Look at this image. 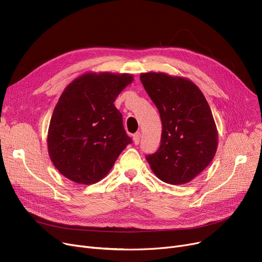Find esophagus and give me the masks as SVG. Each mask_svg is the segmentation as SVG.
<instances>
[{
	"instance_id": "esophagus-1",
	"label": "esophagus",
	"mask_w": 262,
	"mask_h": 262,
	"mask_svg": "<svg viewBox=\"0 0 262 262\" xmlns=\"http://www.w3.org/2000/svg\"><path fill=\"white\" fill-rule=\"evenodd\" d=\"M140 137H141V134L140 133H136L134 136H133V142L135 145L139 144L140 142Z\"/></svg>"
}]
</instances>
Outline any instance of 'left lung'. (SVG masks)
I'll return each instance as SVG.
<instances>
[{
	"label": "left lung",
	"mask_w": 262,
	"mask_h": 262,
	"mask_svg": "<svg viewBox=\"0 0 262 262\" xmlns=\"http://www.w3.org/2000/svg\"><path fill=\"white\" fill-rule=\"evenodd\" d=\"M140 80L162 124L160 146L145 158L160 181L187 184L208 167L216 152L219 135L209 104L188 78L147 72Z\"/></svg>",
	"instance_id": "1"
}]
</instances>
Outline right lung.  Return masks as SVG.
I'll return each instance as SVG.
<instances>
[{
  "label": "right lung",
  "mask_w": 262,
  "mask_h": 262,
  "mask_svg": "<svg viewBox=\"0 0 262 262\" xmlns=\"http://www.w3.org/2000/svg\"><path fill=\"white\" fill-rule=\"evenodd\" d=\"M132 74L85 73L69 84L54 108L48 132L53 164L76 184L100 182L132 139L115 106Z\"/></svg>",
  "instance_id": "right-lung-1"
}]
</instances>
